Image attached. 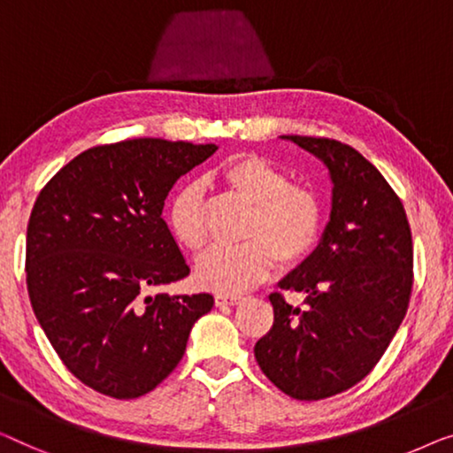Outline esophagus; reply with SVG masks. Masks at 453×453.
I'll use <instances>...</instances> for the list:
<instances>
[{
	"label": "esophagus",
	"mask_w": 453,
	"mask_h": 453,
	"mask_svg": "<svg viewBox=\"0 0 453 453\" xmlns=\"http://www.w3.org/2000/svg\"><path fill=\"white\" fill-rule=\"evenodd\" d=\"M242 296H238V293H218L215 296V305H235L242 302Z\"/></svg>",
	"instance_id": "obj_1"
}]
</instances>
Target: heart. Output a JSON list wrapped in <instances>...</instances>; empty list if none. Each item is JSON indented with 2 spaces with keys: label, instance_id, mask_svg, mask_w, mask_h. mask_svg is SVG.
<instances>
[{
  "label": "heart",
  "instance_id": "heart-1",
  "mask_svg": "<svg viewBox=\"0 0 453 453\" xmlns=\"http://www.w3.org/2000/svg\"><path fill=\"white\" fill-rule=\"evenodd\" d=\"M221 182L250 205L242 227L244 242L215 246L196 260L201 288L240 293L269 277L275 260L289 266L308 257L322 226L314 190L289 182L288 170L257 154H240L224 164ZM165 224L178 246L201 252L207 244L205 201L196 182L184 184L165 209Z\"/></svg>",
  "mask_w": 453,
  "mask_h": 453
}]
</instances>
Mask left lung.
I'll list each match as a JSON object with an SVG mask.
<instances>
[{"label":"left lung","instance_id":"1","mask_svg":"<svg viewBox=\"0 0 453 453\" xmlns=\"http://www.w3.org/2000/svg\"><path fill=\"white\" fill-rule=\"evenodd\" d=\"M283 139L326 165L333 209L316 250L279 283L303 293L305 308L271 293L275 322L254 357L288 396L322 400L365 378L403 324L412 291V235L398 195L351 145Z\"/></svg>","mask_w":453,"mask_h":453}]
</instances>
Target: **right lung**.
Instances as JSON below:
<instances>
[{"mask_svg":"<svg viewBox=\"0 0 453 453\" xmlns=\"http://www.w3.org/2000/svg\"><path fill=\"white\" fill-rule=\"evenodd\" d=\"M218 145L129 139L81 151L38 195L27 232L36 320L80 381L129 400L154 390L187 351L211 293L148 296L190 273L164 201Z\"/></svg>","mask_w":453,"mask_h":453,"instance_id":"1","label":"right lung"}]
</instances>
